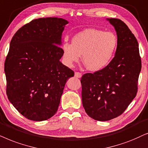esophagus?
<instances>
[{
  "label": "esophagus",
  "mask_w": 148,
  "mask_h": 148,
  "mask_svg": "<svg viewBox=\"0 0 148 148\" xmlns=\"http://www.w3.org/2000/svg\"><path fill=\"white\" fill-rule=\"evenodd\" d=\"M74 76H75V77H76V78H80L82 77V74L80 72H76L74 73Z\"/></svg>",
  "instance_id": "1"
}]
</instances>
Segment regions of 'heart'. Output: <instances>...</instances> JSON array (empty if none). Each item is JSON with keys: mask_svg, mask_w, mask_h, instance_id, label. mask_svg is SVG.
<instances>
[{"mask_svg": "<svg viewBox=\"0 0 148 148\" xmlns=\"http://www.w3.org/2000/svg\"><path fill=\"white\" fill-rule=\"evenodd\" d=\"M118 45L117 36L113 32L96 28L85 29L73 37L72 43H63V62L66 66L72 67L82 55V62L86 69L97 72L111 63Z\"/></svg>", "mask_w": 148, "mask_h": 148, "instance_id": "heart-1", "label": "heart"}]
</instances>
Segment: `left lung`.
I'll return each mask as SVG.
<instances>
[{"instance_id":"obj_1","label":"left lung","mask_w":148,"mask_h":148,"mask_svg":"<svg viewBox=\"0 0 148 148\" xmlns=\"http://www.w3.org/2000/svg\"><path fill=\"white\" fill-rule=\"evenodd\" d=\"M107 20L116 32L115 56L106 68L86 73L80 80L84 110L99 121H110L125 111L137 95L141 69L139 45L132 32L121 19Z\"/></svg>"}]
</instances>
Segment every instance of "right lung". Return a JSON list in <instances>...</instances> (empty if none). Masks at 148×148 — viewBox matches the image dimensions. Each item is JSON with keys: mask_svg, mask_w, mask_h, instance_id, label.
<instances>
[{"mask_svg": "<svg viewBox=\"0 0 148 148\" xmlns=\"http://www.w3.org/2000/svg\"><path fill=\"white\" fill-rule=\"evenodd\" d=\"M68 21L58 17L34 19L19 28L5 62L9 101L26 119L42 121L58 111L73 71L60 62L62 32Z\"/></svg>", "mask_w": 148, "mask_h": 148, "instance_id": "obj_1", "label": "right lung"}]
</instances>
